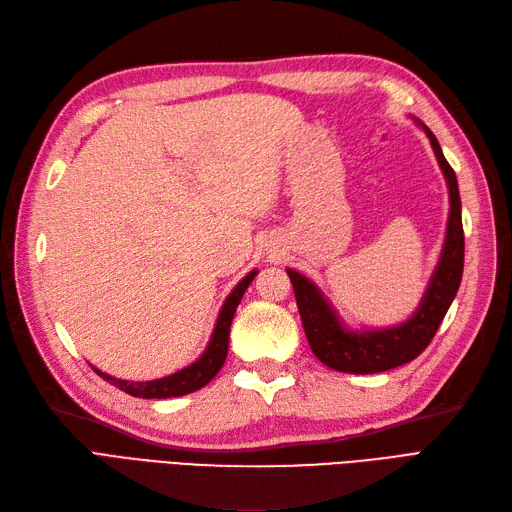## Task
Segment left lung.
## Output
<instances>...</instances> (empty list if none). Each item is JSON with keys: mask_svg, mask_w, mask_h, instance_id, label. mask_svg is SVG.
Segmentation results:
<instances>
[{"mask_svg": "<svg viewBox=\"0 0 512 512\" xmlns=\"http://www.w3.org/2000/svg\"><path fill=\"white\" fill-rule=\"evenodd\" d=\"M425 132L448 181L451 215H448L446 243L440 265L436 273H433V280L418 312L395 329L348 333L342 329V324L331 312L327 301L322 299L318 288L297 271L288 269L307 342L318 359L335 371H344V374H378V371L410 363L429 346L459 290L463 273V224L457 177L451 164L444 158L438 138L433 136L429 128H425Z\"/></svg>", "mask_w": 512, "mask_h": 512, "instance_id": "obj_1", "label": "left lung"}]
</instances>
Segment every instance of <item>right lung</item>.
<instances>
[{
	"mask_svg": "<svg viewBox=\"0 0 512 512\" xmlns=\"http://www.w3.org/2000/svg\"><path fill=\"white\" fill-rule=\"evenodd\" d=\"M256 271L247 273L243 280L237 284V288L230 292V297L226 299L218 324H215V331L211 342L205 350V354L200 356V359L185 367L173 376H166L160 380H151V382H126V380H117L102 374L100 369H96V374L100 378H104L106 382L115 384L117 389H121L123 393H128L132 397H143V399H168V397H181V395H188L194 393L198 389H203L207 382H211L215 378V374L222 369L224 361H226V354H228V335H230V322L232 316L237 312V305L241 303L243 292L247 290V286L252 284Z\"/></svg>",
	"mask_w": 512,
	"mask_h": 512,
	"instance_id": "add662e5",
	"label": "right lung"
}]
</instances>
